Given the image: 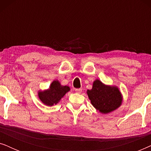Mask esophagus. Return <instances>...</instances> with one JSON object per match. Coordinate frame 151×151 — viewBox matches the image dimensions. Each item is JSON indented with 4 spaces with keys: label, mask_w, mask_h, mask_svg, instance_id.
Listing matches in <instances>:
<instances>
[{
    "label": "esophagus",
    "mask_w": 151,
    "mask_h": 151,
    "mask_svg": "<svg viewBox=\"0 0 151 151\" xmlns=\"http://www.w3.org/2000/svg\"><path fill=\"white\" fill-rule=\"evenodd\" d=\"M75 91H76V92L77 93H81L82 88H76Z\"/></svg>",
    "instance_id": "obj_1"
}]
</instances>
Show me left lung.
Segmentation results:
<instances>
[{
    "instance_id": "left-lung-1",
    "label": "left lung",
    "mask_w": 151,
    "mask_h": 151,
    "mask_svg": "<svg viewBox=\"0 0 151 151\" xmlns=\"http://www.w3.org/2000/svg\"><path fill=\"white\" fill-rule=\"evenodd\" d=\"M86 93L93 106L104 114L115 111L122 102V96L117 86L106 85L99 80H95L92 88Z\"/></svg>"
}]
</instances>
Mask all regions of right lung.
I'll return each mask as SVG.
<instances>
[{
  "instance_id": "add662e5",
  "label": "right lung",
  "mask_w": 151,
  "mask_h": 151,
  "mask_svg": "<svg viewBox=\"0 0 151 151\" xmlns=\"http://www.w3.org/2000/svg\"><path fill=\"white\" fill-rule=\"evenodd\" d=\"M69 91V86L61 85L58 80H54L48 89L38 91V98L43 104L51 106L58 104Z\"/></svg>"
}]
</instances>
